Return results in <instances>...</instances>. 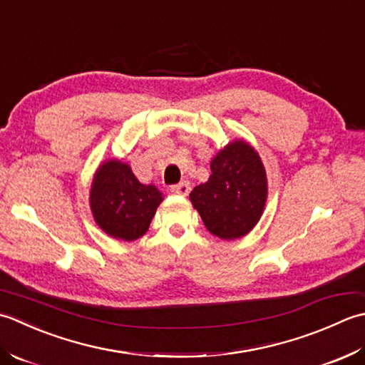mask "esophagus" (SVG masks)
<instances>
[{"label": "esophagus", "mask_w": 365, "mask_h": 365, "mask_svg": "<svg viewBox=\"0 0 365 365\" xmlns=\"http://www.w3.org/2000/svg\"><path fill=\"white\" fill-rule=\"evenodd\" d=\"M190 184L189 182H181V184H176V185H172V190L173 193H176V195H182V197H187L190 193Z\"/></svg>", "instance_id": "34e87169"}]
</instances>
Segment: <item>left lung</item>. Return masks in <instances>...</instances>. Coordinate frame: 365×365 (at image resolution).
I'll use <instances>...</instances> for the list:
<instances>
[{
  "instance_id": "left-lung-1",
  "label": "left lung",
  "mask_w": 365,
  "mask_h": 365,
  "mask_svg": "<svg viewBox=\"0 0 365 365\" xmlns=\"http://www.w3.org/2000/svg\"><path fill=\"white\" fill-rule=\"evenodd\" d=\"M266 198L263 162L244 140H235L215 154L210 180L190 192L205 227L225 241L245 236L258 224Z\"/></svg>"
}]
</instances>
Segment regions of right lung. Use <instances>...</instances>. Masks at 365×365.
Masks as SVG:
<instances>
[{"label":"right lung","mask_w":365,"mask_h":365,"mask_svg":"<svg viewBox=\"0 0 365 365\" xmlns=\"http://www.w3.org/2000/svg\"><path fill=\"white\" fill-rule=\"evenodd\" d=\"M162 200L155 185L141 184L128 163L116 159L98 168L89 192L96 224L123 241H135L148 232Z\"/></svg>","instance_id":"1"}]
</instances>
